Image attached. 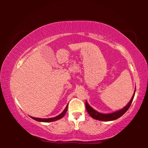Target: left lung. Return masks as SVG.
Segmentation results:
<instances>
[{"mask_svg":"<svg viewBox=\"0 0 148 148\" xmlns=\"http://www.w3.org/2000/svg\"><path fill=\"white\" fill-rule=\"evenodd\" d=\"M135 91H136V89H135ZM135 91L133 94V96H132V99L130 102L128 103V104L126 106L124 107L123 108L119 110V111H117L116 112H114V113H111V114H101L99 113V112H97L96 110H95L93 108L89 106L87 103V101L86 102V110L88 114L90 115V116L92 117V118L97 120H99V121H113V120L118 119L119 117L122 116L125 112H126L128 109L129 108V107L131 106V105L132 104V102L133 101L134 95H135Z\"/></svg>","mask_w":148,"mask_h":148,"instance_id":"8db88e82","label":"left lung"}]
</instances>
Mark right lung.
Listing matches in <instances>:
<instances>
[{
    "label": "right lung",
    "instance_id": "obj_1",
    "mask_svg": "<svg viewBox=\"0 0 148 148\" xmlns=\"http://www.w3.org/2000/svg\"><path fill=\"white\" fill-rule=\"evenodd\" d=\"M67 109H68V104H67L66 107L65 108V109L64 110V111L62 112L61 114H59V116H57L55 117H52V118H48V119H42V118H36V117H31V118H32L34 120H36V121H42V122H51V121H57V120L61 119L62 117H63L65 114H66V112L67 111Z\"/></svg>",
    "mask_w": 148,
    "mask_h": 148
}]
</instances>
